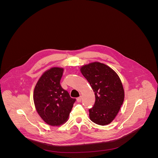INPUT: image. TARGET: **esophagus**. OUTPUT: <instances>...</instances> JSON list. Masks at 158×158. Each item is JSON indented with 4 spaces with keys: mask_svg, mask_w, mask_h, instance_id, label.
<instances>
[{
    "mask_svg": "<svg viewBox=\"0 0 158 158\" xmlns=\"http://www.w3.org/2000/svg\"><path fill=\"white\" fill-rule=\"evenodd\" d=\"M81 100H82V97H81L77 98V102H81Z\"/></svg>",
    "mask_w": 158,
    "mask_h": 158,
    "instance_id": "esophagus-1",
    "label": "esophagus"
}]
</instances>
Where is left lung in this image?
<instances>
[{"instance_id":"1","label":"left lung","mask_w":158,"mask_h":158,"mask_svg":"<svg viewBox=\"0 0 158 158\" xmlns=\"http://www.w3.org/2000/svg\"><path fill=\"white\" fill-rule=\"evenodd\" d=\"M90 85L95 96L94 106L89 110L92 122L106 126L113 121L124 99V90L120 78L108 66L98 61L80 68Z\"/></svg>"}]
</instances>
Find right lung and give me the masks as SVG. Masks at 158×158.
Listing matches in <instances>:
<instances>
[{
    "label": "right lung",
    "mask_w": 158,
    "mask_h": 158,
    "mask_svg": "<svg viewBox=\"0 0 158 158\" xmlns=\"http://www.w3.org/2000/svg\"><path fill=\"white\" fill-rule=\"evenodd\" d=\"M63 71V68L59 67L46 70L34 90V102L38 114L52 126H59L68 120L76 101L60 85Z\"/></svg>",
    "instance_id": "right-lung-1"
}]
</instances>
